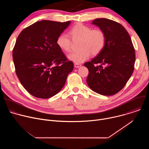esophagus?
I'll list each match as a JSON object with an SVG mask.
<instances>
[{
	"instance_id": "34e87169",
	"label": "esophagus",
	"mask_w": 149,
	"mask_h": 149,
	"mask_svg": "<svg viewBox=\"0 0 149 149\" xmlns=\"http://www.w3.org/2000/svg\"><path fill=\"white\" fill-rule=\"evenodd\" d=\"M81 63H74V67H75V68H78V67H81Z\"/></svg>"
}]
</instances>
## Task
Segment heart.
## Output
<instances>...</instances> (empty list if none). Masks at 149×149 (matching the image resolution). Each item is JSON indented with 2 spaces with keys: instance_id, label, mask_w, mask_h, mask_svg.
I'll list each match as a JSON object with an SVG mask.
<instances>
[{
  "instance_id": "heart-1",
  "label": "heart",
  "mask_w": 149,
  "mask_h": 149,
  "mask_svg": "<svg viewBox=\"0 0 149 149\" xmlns=\"http://www.w3.org/2000/svg\"><path fill=\"white\" fill-rule=\"evenodd\" d=\"M73 41L79 40L78 51L72 52L68 55V59L75 63H80L86 61L92 54L96 55L103 49L105 44V35L100 29H92L90 27L78 23L74 25L68 31ZM65 33L59 35L56 40L57 46L63 52L71 51L72 40Z\"/></svg>"
}]
</instances>
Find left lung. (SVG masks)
Segmentation results:
<instances>
[{
  "label": "left lung",
  "instance_id": "1",
  "mask_svg": "<svg viewBox=\"0 0 149 149\" xmlns=\"http://www.w3.org/2000/svg\"><path fill=\"white\" fill-rule=\"evenodd\" d=\"M92 24L104 32L105 44L100 54L84 63L89 71L87 82L94 92L113 95L124 88L133 72L135 50L128 32L119 23L98 18Z\"/></svg>",
  "mask_w": 149,
  "mask_h": 149
}]
</instances>
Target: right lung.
Here are the masks:
<instances>
[{
  "label": "right lung",
  "mask_w": 149,
  "mask_h": 149,
  "mask_svg": "<svg viewBox=\"0 0 149 149\" xmlns=\"http://www.w3.org/2000/svg\"><path fill=\"white\" fill-rule=\"evenodd\" d=\"M70 23L39 21L25 28L16 39L12 53L15 72L23 87L35 97L56 94L73 70V62L56 43Z\"/></svg>",
  "instance_id": "right-lung-1"
}]
</instances>
